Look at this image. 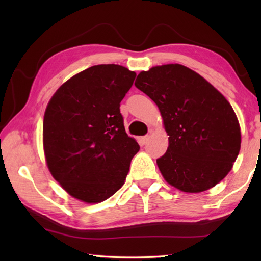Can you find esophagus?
<instances>
[{
	"instance_id": "obj_1",
	"label": "esophagus",
	"mask_w": 261,
	"mask_h": 261,
	"mask_svg": "<svg viewBox=\"0 0 261 261\" xmlns=\"http://www.w3.org/2000/svg\"><path fill=\"white\" fill-rule=\"evenodd\" d=\"M140 141H141L142 145H147V142L149 141V136H145V137L140 138Z\"/></svg>"
}]
</instances>
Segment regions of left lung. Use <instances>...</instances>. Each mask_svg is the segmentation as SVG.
Here are the masks:
<instances>
[{"mask_svg":"<svg viewBox=\"0 0 261 261\" xmlns=\"http://www.w3.org/2000/svg\"><path fill=\"white\" fill-rule=\"evenodd\" d=\"M135 85L157 104L169 146L157 159L166 181L186 193L210 190L239 154V121L226 98L195 71L179 64L156 66Z\"/></svg>","mask_w":261,"mask_h":261,"instance_id":"1","label":"left lung"}]
</instances>
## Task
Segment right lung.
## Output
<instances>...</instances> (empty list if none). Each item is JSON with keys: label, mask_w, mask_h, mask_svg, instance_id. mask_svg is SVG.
<instances>
[{"label": "right lung", "mask_w": 261, "mask_h": 261, "mask_svg": "<svg viewBox=\"0 0 261 261\" xmlns=\"http://www.w3.org/2000/svg\"><path fill=\"white\" fill-rule=\"evenodd\" d=\"M136 73L120 65H96L76 74L49 101L43 150L53 177L69 195L99 203L124 184L139 151L126 135L120 103Z\"/></svg>", "instance_id": "1"}]
</instances>
